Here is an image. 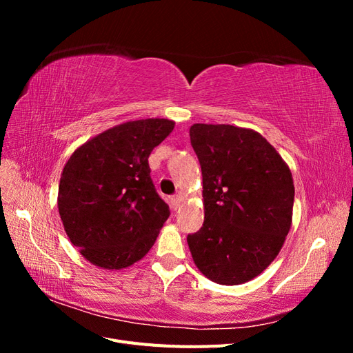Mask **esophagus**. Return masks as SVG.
Here are the masks:
<instances>
[{"instance_id":"esophagus-1","label":"esophagus","mask_w":353,"mask_h":353,"mask_svg":"<svg viewBox=\"0 0 353 353\" xmlns=\"http://www.w3.org/2000/svg\"><path fill=\"white\" fill-rule=\"evenodd\" d=\"M183 200H184V197H183V194H176V196H174L172 197V201H174V205L178 208L181 203H183Z\"/></svg>"}]
</instances>
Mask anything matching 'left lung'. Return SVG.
<instances>
[{
    "label": "left lung",
    "instance_id": "left-lung-1",
    "mask_svg": "<svg viewBox=\"0 0 353 353\" xmlns=\"http://www.w3.org/2000/svg\"><path fill=\"white\" fill-rule=\"evenodd\" d=\"M190 140L203 175V227L187 237L199 271L222 285L263 272L280 253L293 218L290 168L248 128L194 123Z\"/></svg>",
    "mask_w": 353,
    "mask_h": 353
}]
</instances>
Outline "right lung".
Returning <instances> with one entry per match:
<instances>
[{"mask_svg": "<svg viewBox=\"0 0 353 353\" xmlns=\"http://www.w3.org/2000/svg\"><path fill=\"white\" fill-rule=\"evenodd\" d=\"M174 121L116 125L78 147L60 176L57 206L69 240L92 265L117 271L141 261L169 216L148 166Z\"/></svg>", "mask_w": 353, "mask_h": 353, "instance_id": "obj_1", "label": "right lung"}]
</instances>
